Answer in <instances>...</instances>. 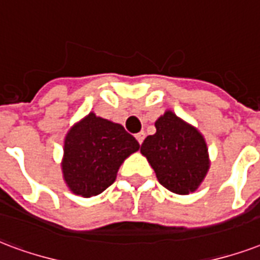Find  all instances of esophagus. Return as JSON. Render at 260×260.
I'll use <instances>...</instances> for the list:
<instances>
[{
  "mask_svg": "<svg viewBox=\"0 0 260 260\" xmlns=\"http://www.w3.org/2000/svg\"><path fill=\"white\" fill-rule=\"evenodd\" d=\"M144 138H146V134H144L143 131H142V132H139V134H136V140L139 142V144L143 143Z\"/></svg>",
  "mask_w": 260,
  "mask_h": 260,
  "instance_id": "obj_1",
  "label": "esophagus"
}]
</instances>
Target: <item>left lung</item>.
Instances as JSON below:
<instances>
[{"label": "left lung", "mask_w": 260, "mask_h": 260, "mask_svg": "<svg viewBox=\"0 0 260 260\" xmlns=\"http://www.w3.org/2000/svg\"><path fill=\"white\" fill-rule=\"evenodd\" d=\"M156 132L140 147L158 181L178 195L195 192L209 172L210 161L203 135L173 112L155 121Z\"/></svg>", "instance_id": "left-lung-1"}]
</instances>
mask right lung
Here are the masks:
<instances>
[{
    "label": "right lung",
    "mask_w": 260,
    "mask_h": 260,
    "mask_svg": "<svg viewBox=\"0 0 260 260\" xmlns=\"http://www.w3.org/2000/svg\"><path fill=\"white\" fill-rule=\"evenodd\" d=\"M140 148L124 126L90 113L69 129L61 162L73 193L91 198L110 187L126 158Z\"/></svg>",
    "instance_id": "1"
}]
</instances>
